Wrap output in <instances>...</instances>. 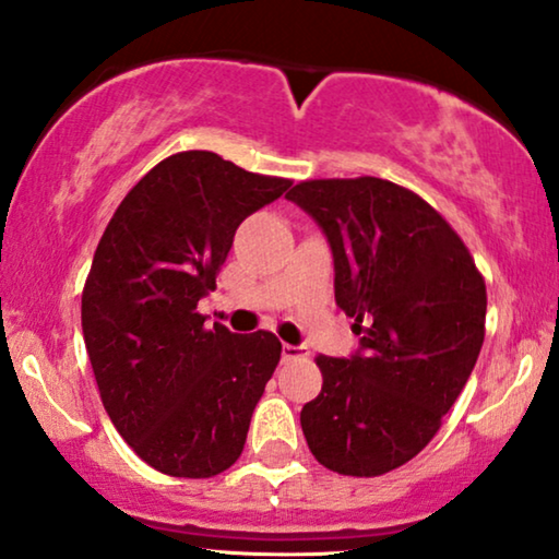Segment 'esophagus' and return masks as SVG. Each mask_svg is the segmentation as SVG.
I'll return each mask as SVG.
<instances>
[{
  "instance_id": "obj_1",
  "label": "esophagus",
  "mask_w": 559,
  "mask_h": 559,
  "mask_svg": "<svg viewBox=\"0 0 559 559\" xmlns=\"http://www.w3.org/2000/svg\"><path fill=\"white\" fill-rule=\"evenodd\" d=\"M307 355H309V349L304 345H284V349H281V357H284L286 362L296 360V357H307Z\"/></svg>"
}]
</instances>
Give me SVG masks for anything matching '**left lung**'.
<instances>
[{
  "label": "left lung",
  "mask_w": 559,
  "mask_h": 559,
  "mask_svg": "<svg viewBox=\"0 0 559 559\" xmlns=\"http://www.w3.org/2000/svg\"><path fill=\"white\" fill-rule=\"evenodd\" d=\"M322 227L334 301L360 347L319 355L322 393L301 408L319 463L373 478L427 448L483 347L486 284L465 242L414 191L383 178H319L286 193Z\"/></svg>",
  "instance_id": "8db88e82"
}]
</instances>
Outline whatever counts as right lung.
I'll return each mask as SVG.
<instances>
[{
  "label": "right lung",
  "instance_id": "add662e5",
  "mask_svg": "<svg viewBox=\"0 0 559 559\" xmlns=\"http://www.w3.org/2000/svg\"><path fill=\"white\" fill-rule=\"evenodd\" d=\"M288 186L217 153H176L132 186L96 245L81 296L86 353L111 424L155 471L212 478L240 457L281 342L206 330L197 307L240 222Z\"/></svg>",
  "mask_w": 559,
  "mask_h": 559
}]
</instances>
